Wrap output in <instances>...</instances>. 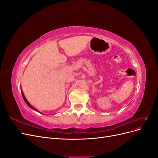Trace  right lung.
<instances>
[{
  "label": "right lung",
  "mask_w": 158,
  "mask_h": 158,
  "mask_svg": "<svg viewBox=\"0 0 158 158\" xmlns=\"http://www.w3.org/2000/svg\"><path fill=\"white\" fill-rule=\"evenodd\" d=\"M21 92H22V96H23V100H24V101H25V102L26 103V104L27 105V106H29L30 108H31V109H34L35 110V111H37V110L36 109H35L34 107H33V106H31V105L29 103V102H28L27 101V99H26V98H25V95H24V94H23V92H22V90L21 89ZM38 112H40V111H38Z\"/></svg>",
  "instance_id": "add662e5"
}]
</instances>
